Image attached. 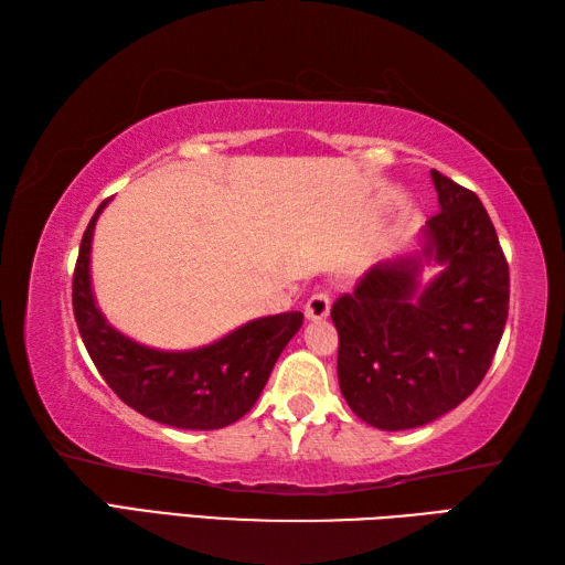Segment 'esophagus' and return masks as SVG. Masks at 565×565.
Returning a JSON list of instances; mask_svg holds the SVG:
<instances>
[{
  "label": "esophagus",
  "mask_w": 565,
  "mask_h": 565,
  "mask_svg": "<svg viewBox=\"0 0 565 565\" xmlns=\"http://www.w3.org/2000/svg\"><path fill=\"white\" fill-rule=\"evenodd\" d=\"M306 318L308 320H326L330 316V298L328 294H313L306 303Z\"/></svg>",
  "instance_id": "obj_1"
}]
</instances>
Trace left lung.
Returning a JSON list of instances; mask_svg holds the SVG:
<instances>
[{"label": "left lung", "instance_id": "left-lung-1", "mask_svg": "<svg viewBox=\"0 0 565 565\" xmlns=\"http://www.w3.org/2000/svg\"><path fill=\"white\" fill-rule=\"evenodd\" d=\"M439 213L415 247L374 264L332 306L338 379L352 413L386 431L435 423L463 403L493 362L510 271L481 199L437 170ZM425 266H437L429 282Z\"/></svg>", "mask_w": 565, "mask_h": 565}]
</instances>
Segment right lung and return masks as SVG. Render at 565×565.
<instances>
[{"label": "right lung", "instance_id": "right-lung-1", "mask_svg": "<svg viewBox=\"0 0 565 565\" xmlns=\"http://www.w3.org/2000/svg\"><path fill=\"white\" fill-rule=\"evenodd\" d=\"M106 199L84 231L72 281L75 320L94 366L126 405L179 429H221L257 403L276 359L303 326V313L247 320L194 350H158L116 330L92 286V239Z\"/></svg>", "mask_w": 565, "mask_h": 565}]
</instances>
